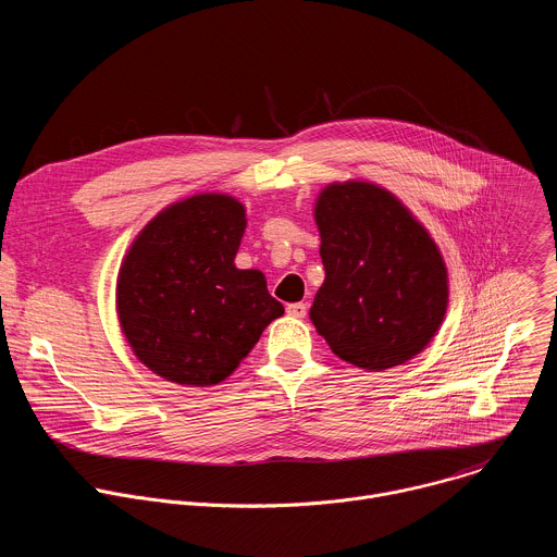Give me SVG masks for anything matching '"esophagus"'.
I'll return each instance as SVG.
<instances>
[{
	"mask_svg": "<svg viewBox=\"0 0 557 557\" xmlns=\"http://www.w3.org/2000/svg\"><path fill=\"white\" fill-rule=\"evenodd\" d=\"M286 312L295 319H304L308 314V306L304 301H295V304H288L286 306Z\"/></svg>",
	"mask_w": 557,
	"mask_h": 557,
	"instance_id": "obj_1",
	"label": "esophagus"
}]
</instances>
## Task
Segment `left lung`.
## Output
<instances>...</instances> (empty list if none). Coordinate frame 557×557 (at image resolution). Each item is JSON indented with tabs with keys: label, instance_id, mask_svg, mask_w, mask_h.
<instances>
[{
	"label": "left lung",
	"instance_id": "obj_1",
	"mask_svg": "<svg viewBox=\"0 0 557 557\" xmlns=\"http://www.w3.org/2000/svg\"><path fill=\"white\" fill-rule=\"evenodd\" d=\"M325 280L310 321L369 372L420 354L446 314L448 275L429 232L374 183H332L314 208Z\"/></svg>",
	"mask_w": 557,
	"mask_h": 557
}]
</instances>
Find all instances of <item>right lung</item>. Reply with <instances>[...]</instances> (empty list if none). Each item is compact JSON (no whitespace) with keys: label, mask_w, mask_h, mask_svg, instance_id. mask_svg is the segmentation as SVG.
<instances>
[{"label":"right lung","mask_w":557,"mask_h":557,"mask_svg":"<svg viewBox=\"0 0 557 557\" xmlns=\"http://www.w3.org/2000/svg\"><path fill=\"white\" fill-rule=\"evenodd\" d=\"M245 208L197 195L157 214L135 238L117 277V317L135 356L165 381H225L284 314L260 271L234 267Z\"/></svg>","instance_id":"obj_1"}]
</instances>
